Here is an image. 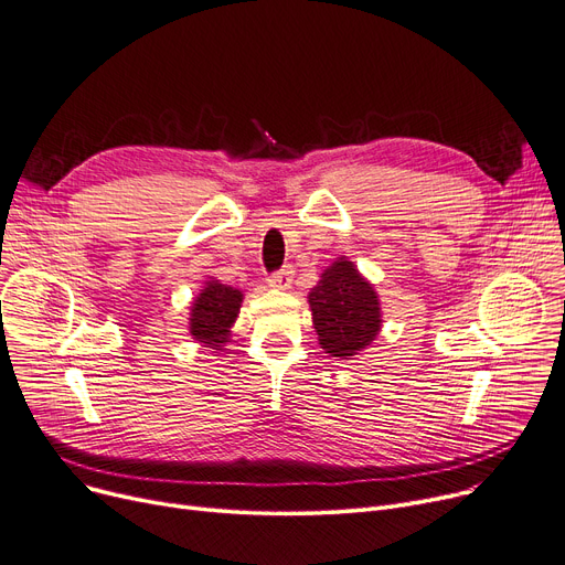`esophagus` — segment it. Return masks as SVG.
Here are the masks:
<instances>
[{
	"label": "esophagus",
	"instance_id": "esophagus-1",
	"mask_svg": "<svg viewBox=\"0 0 565 565\" xmlns=\"http://www.w3.org/2000/svg\"><path fill=\"white\" fill-rule=\"evenodd\" d=\"M292 284V268H284L268 277V286L275 290H288Z\"/></svg>",
	"mask_w": 565,
	"mask_h": 565
}]
</instances>
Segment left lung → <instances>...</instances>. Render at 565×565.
Segmentation results:
<instances>
[{"label":"left lung","instance_id":"8db88e82","mask_svg":"<svg viewBox=\"0 0 565 565\" xmlns=\"http://www.w3.org/2000/svg\"><path fill=\"white\" fill-rule=\"evenodd\" d=\"M307 299L318 343L329 356L352 359L377 341L384 322L380 295L348 256L322 270Z\"/></svg>","mask_w":565,"mask_h":565}]
</instances>
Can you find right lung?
<instances>
[{"label":"right lung","instance_id":"1","mask_svg":"<svg viewBox=\"0 0 565 565\" xmlns=\"http://www.w3.org/2000/svg\"><path fill=\"white\" fill-rule=\"evenodd\" d=\"M243 297L241 288L209 277L188 313V333L193 335V341L215 352L227 348V343H232V329L241 313Z\"/></svg>","mask_w":565,"mask_h":565}]
</instances>
